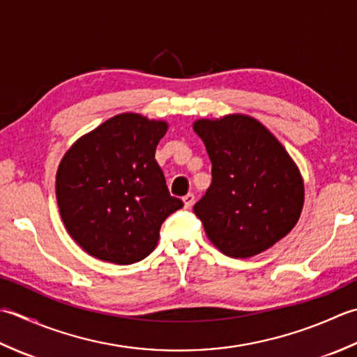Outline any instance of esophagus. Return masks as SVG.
Listing matches in <instances>:
<instances>
[{"instance_id": "obj_1", "label": "esophagus", "mask_w": 357, "mask_h": 357, "mask_svg": "<svg viewBox=\"0 0 357 357\" xmlns=\"http://www.w3.org/2000/svg\"><path fill=\"white\" fill-rule=\"evenodd\" d=\"M194 202H195L194 194H186L185 197H183V203H185V208H186V209L191 208V206L194 205Z\"/></svg>"}]
</instances>
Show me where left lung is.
Here are the masks:
<instances>
[{"instance_id": "1", "label": "left lung", "mask_w": 357, "mask_h": 357, "mask_svg": "<svg viewBox=\"0 0 357 357\" xmlns=\"http://www.w3.org/2000/svg\"><path fill=\"white\" fill-rule=\"evenodd\" d=\"M192 126L213 163L211 186L194 205L208 238L236 259L271 248L303 208V180L293 158L250 115L202 119Z\"/></svg>"}]
</instances>
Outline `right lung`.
Wrapping results in <instances>:
<instances>
[{
  "instance_id": "obj_1",
  "label": "right lung",
  "mask_w": 357,
  "mask_h": 357,
  "mask_svg": "<svg viewBox=\"0 0 357 357\" xmlns=\"http://www.w3.org/2000/svg\"><path fill=\"white\" fill-rule=\"evenodd\" d=\"M168 123L120 114L72 144L56 171L64 227L100 260L129 265L154 251L160 228L183 206L155 160Z\"/></svg>"
}]
</instances>
